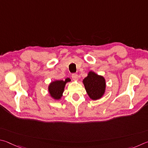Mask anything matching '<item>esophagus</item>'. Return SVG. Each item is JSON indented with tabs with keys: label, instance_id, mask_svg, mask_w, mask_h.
<instances>
[{
	"label": "esophagus",
	"instance_id": "34e87169",
	"mask_svg": "<svg viewBox=\"0 0 148 148\" xmlns=\"http://www.w3.org/2000/svg\"><path fill=\"white\" fill-rule=\"evenodd\" d=\"M71 77L73 80H74V81H77V79H78V75H77V73H73Z\"/></svg>",
	"mask_w": 148,
	"mask_h": 148
}]
</instances>
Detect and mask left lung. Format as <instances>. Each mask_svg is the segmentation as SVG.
Instances as JSON below:
<instances>
[{
  "label": "left lung",
  "mask_w": 148,
  "mask_h": 148,
  "mask_svg": "<svg viewBox=\"0 0 148 148\" xmlns=\"http://www.w3.org/2000/svg\"><path fill=\"white\" fill-rule=\"evenodd\" d=\"M83 83L87 94L92 99H100L104 94L106 84L103 77L90 71L83 80Z\"/></svg>",
  "instance_id": "obj_1"
}]
</instances>
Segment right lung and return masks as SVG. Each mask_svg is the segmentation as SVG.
Wrapping results in <instances>:
<instances>
[{"label": "right lung", "mask_w": 148, "mask_h": 148, "mask_svg": "<svg viewBox=\"0 0 148 148\" xmlns=\"http://www.w3.org/2000/svg\"><path fill=\"white\" fill-rule=\"evenodd\" d=\"M71 80L69 78L66 79L65 81H55L52 82L49 86V91L52 97L55 99H59L62 96L65 85Z\"/></svg>", "instance_id": "obj_1"}]
</instances>
